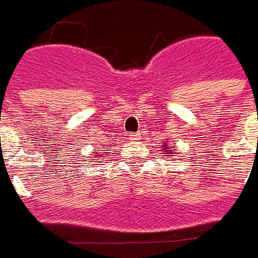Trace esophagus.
Wrapping results in <instances>:
<instances>
[{
  "label": "esophagus",
  "mask_w": 258,
  "mask_h": 258,
  "mask_svg": "<svg viewBox=\"0 0 258 258\" xmlns=\"http://www.w3.org/2000/svg\"><path fill=\"white\" fill-rule=\"evenodd\" d=\"M129 136H131V139H134V141H138V139H141V134H139V132L129 135Z\"/></svg>",
  "instance_id": "34e87169"
}]
</instances>
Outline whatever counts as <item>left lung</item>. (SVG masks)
<instances>
[{"label":"left lung","mask_w":258,"mask_h":258,"mask_svg":"<svg viewBox=\"0 0 258 258\" xmlns=\"http://www.w3.org/2000/svg\"><path fill=\"white\" fill-rule=\"evenodd\" d=\"M166 146H168V145H165V152H166V154H172V152H169V149H168ZM169 156H172V155H169Z\"/></svg>","instance_id":"obj_1"}]
</instances>
